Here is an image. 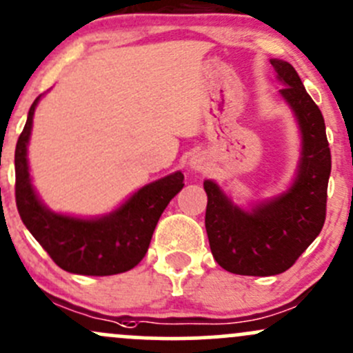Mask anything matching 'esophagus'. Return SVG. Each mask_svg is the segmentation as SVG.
<instances>
[{
	"mask_svg": "<svg viewBox=\"0 0 353 353\" xmlns=\"http://www.w3.org/2000/svg\"><path fill=\"white\" fill-rule=\"evenodd\" d=\"M189 165L194 170H204L206 169V157L201 156V154H194V156L189 159Z\"/></svg>",
	"mask_w": 353,
	"mask_h": 353,
	"instance_id": "esophagus-1",
	"label": "esophagus"
}]
</instances>
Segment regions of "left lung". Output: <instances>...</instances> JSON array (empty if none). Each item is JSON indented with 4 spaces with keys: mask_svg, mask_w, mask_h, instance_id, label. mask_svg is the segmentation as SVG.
I'll use <instances>...</instances> for the list:
<instances>
[{
    "mask_svg": "<svg viewBox=\"0 0 353 353\" xmlns=\"http://www.w3.org/2000/svg\"><path fill=\"white\" fill-rule=\"evenodd\" d=\"M283 83L280 95L295 114L301 134V157L293 184L285 192L254 204L236 206L214 181H204L208 194L206 231L221 268L246 276H271L292 268L320 234L327 214L332 170L325 120L288 61L271 58Z\"/></svg>",
    "mask_w": 353,
    "mask_h": 353,
    "instance_id": "1",
    "label": "left lung"
}]
</instances>
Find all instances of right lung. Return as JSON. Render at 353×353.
I'll return each mask as SVG.
<instances>
[{
  "label": "right lung",
  "mask_w": 353,
  "mask_h": 353,
  "mask_svg": "<svg viewBox=\"0 0 353 353\" xmlns=\"http://www.w3.org/2000/svg\"><path fill=\"white\" fill-rule=\"evenodd\" d=\"M40 97L30 107L14 150V196L23 224L68 273L108 276L132 270L145 256L169 201L184 188V174L177 170L144 185L115 211L100 218L85 219L50 211L34 192L28 168V142Z\"/></svg>",
  "instance_id": "add662e5"
}]
</instances>
